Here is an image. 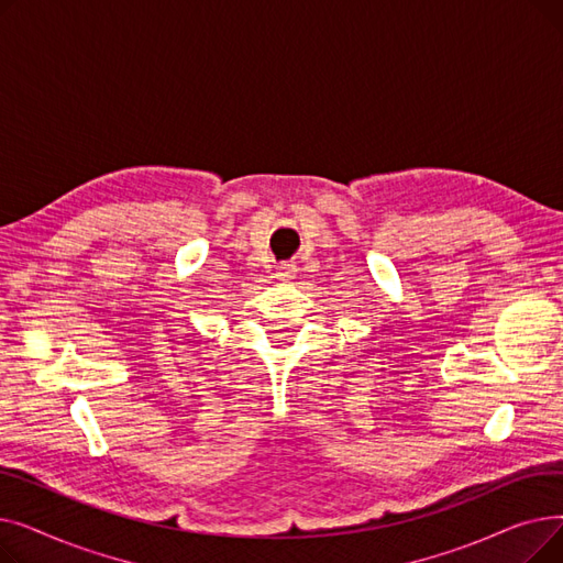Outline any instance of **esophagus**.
Instances as JSON below:
<instances>
[{
	"instance_id": "obj_1",
	"label": "esophagus",
	"mask_w": 563,
	"mask_h": 563,
	"mask_svg": "<svg viewBox=\"0 0 563 563\" xmlns=\"http://www.w3.org/2000/svg\"><path fill=\"white\" fill-rule=\"evenodd\" d=\"M276 276L280 280H291L294 276H297V264H294V262H283L278 269H276Z\"/></svg>"
}]
</instances>
